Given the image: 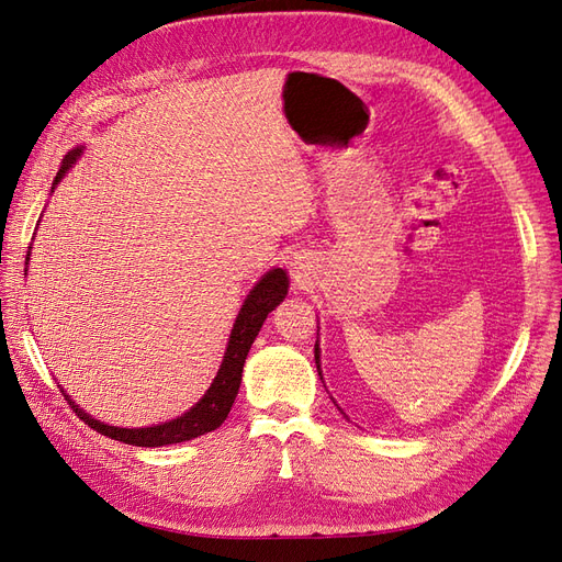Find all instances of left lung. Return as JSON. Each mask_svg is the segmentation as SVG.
Listing matches in <instances>:
<instances>
[{
  "label": "left lung",
  "mask_w": 562,
  "mask_h": 562,
  "mask_svg": "<svg viewBox=\"0 0 562 562\" xmlns=\"http://www.w3.org/2000/svg\"><path fill=\"white\" fill-rule=\"evenodd\" d=\"M318 335V333H316ZM314 359H316V370H318V378H321V349H318V339H316V347H314ZM323 380V378H321Z\"/></svg>",
  "instance_id": "1"
}]
</instances>
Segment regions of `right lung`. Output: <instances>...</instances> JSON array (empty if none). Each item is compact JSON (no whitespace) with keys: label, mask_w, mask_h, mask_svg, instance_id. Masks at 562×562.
<instances>
[{"label":"right lung","mask_w":562,"mask_h":562,"mask_svg":"<svg viewBox=\"0 0 562 562\" xmlns=\"http://www.w3.org/2000/svg\"><path fill=\"white\" fill-rule=\"evenodd\" d=\"M81 151H83L81 145L67 151L63 159V166L56 173V180H54V184H50V192L56 190V184L77 164ZM25 260L30 262V250H27ZM285 295H288V277L281 267L269 269L267 274H262L258 279V283H255L250 288V293L246 295L239 314H236V321H234L232 333H229V342H227V349L223 356V363H220L215 380L206 389V394L199 398V403H194L190 411L176 419H168V422L155 424V427H143V429L110 427V424L93 419L87 411H81V407L70 396H67L60 386L63 396L67 403L72 405L77 417L87 422L91 429H95L98 434H103L108 438L119 440V443H126V446L161 448V446H171V443H184V440H192V438H199L209 431H215L220 424L227 419L232 405H234V398H236V394H239L244 363H246V356L255 342V337H258L265 318L274 312V307H279V304L285 300Z\"/></svg>","instance_id":"right-lung-1"}]
</instances>
